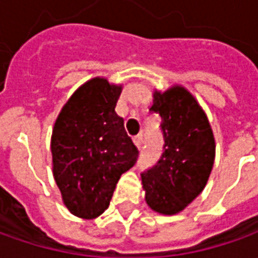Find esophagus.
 I'll return each instance as SVG.
<instances>
[{
    "mask_svg": "<svg viewBox=\"0 0 258 258\" xmlns=\"http://www.w3.org/2000/svg\"><path fill=\"white\" fill-rule=\"evenodd\" d=\"M133 143H135L138 147L142 146V143H143V135H142V133L136 135V136L133 138Z\"/></svg>",
    "mask_w": 258,
    "mask_h": 258,
    "instance_id": "34e87169",
    "label": "esophagus"
}]
</instances>
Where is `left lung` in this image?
Here are the masks:
<instances>
[{
	"label": "left lung",
	"mask_w": 258,
	"mask_h": 258,
	"mask_svg": "<svg viewBox=\"0 0 258 258\" xmlns=\"http://www.w3.org/2000/svg\"><path fill=\"white\" fill-rule=\"evenodd\" d=\"M150 111L161 116L160 160L142 173L146 202L161 215H175L205 188L215 160V139L205 112L184 87L154 92Z\"/></svg>",
	"instance_id": "8db88e82"
}]
</instances>
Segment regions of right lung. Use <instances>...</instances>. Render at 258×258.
Instances as JSON below:
<instances>
[{
  "label": "right lung",
  "mask_w": 258,
  "mask_h": 258,
  "mask_svg": "<svg viewBox=\"0 0 258 258\" xmlns=\"http://www.w3.org/2000/svg\"><path fill=\"white\" fill-rule=\"evenodd\" d=\"M122 85L92 78L73 94L51 133L53 175L67 209L94 219L109 207L120 175L138 160L115 112Z\"/></svg>",
  "instance_id": "obj_1"
}]
</instances>
